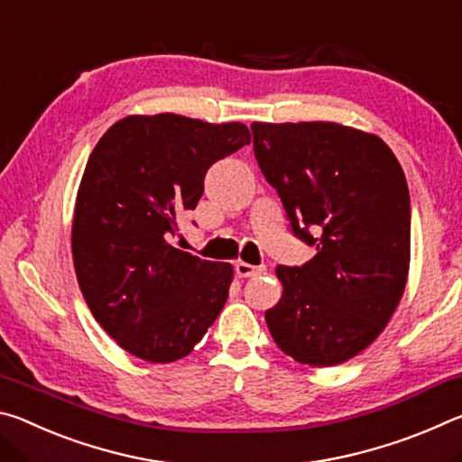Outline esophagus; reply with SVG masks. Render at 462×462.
<instances>
[{
  "mask_svg": "<svg viewBox=\"0 0 462 462\" xmlns=\"http://www.w3.org/2000/svg\"><path fill=\"white\" fill-rule=\"evenodd\" d=\"M236 275L238 277H242V279H246V277H256V275H261V273H264V267L263 264H259V267H254V264H248V263H236Z\"/></svg>",
  "mask_w": 462,
  "mask_h": 462,
  "instance_id": "esophagus-1",
  "label": "esophagus"
}]
</instances>
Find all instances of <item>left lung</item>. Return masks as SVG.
Instances as JSON below:
<instances>
[{
  "mask_svg": "<svg viewBox=\"0 0 462 462\" xmlns=\"http://www.w3.org/2000/svg\"><path fill=\"white\" fill-rule=\"evenodd\" d=\"M254 159L293 236L316 246L279 264L283 295L264 311L273 340L310 366L365 350L400 303L410 269V191L379 136L332 122L253 126Z\"/></svg>",
  "mask_w": 462,
  "mask_h": 462,
  "instance_id": "left-lung-1",
  "label": "left lung"
}]
</instances>
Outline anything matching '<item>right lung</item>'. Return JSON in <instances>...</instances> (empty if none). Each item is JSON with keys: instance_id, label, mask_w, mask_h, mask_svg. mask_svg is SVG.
Returning <instances> with one entry per match:
<instances>
[{"instance_id": "right-lung-1", "label": "right lung", "mask_w": 462, "mask_h": 462, "mask_svg": "<svg viewBox=\"0 0 462 462\" xmlns=\"http://www.w3.org/2000/svg\"><path fill=\"white\" fill-rule=\"evenodd\" d=\"M248 143L245 124L156 114L116 122L93 148L75 203L73 263L93 318L130 355L183 358L222 311L230 264L171 238L198 206L208 169Z\"/></svg>"}]
</instances>
